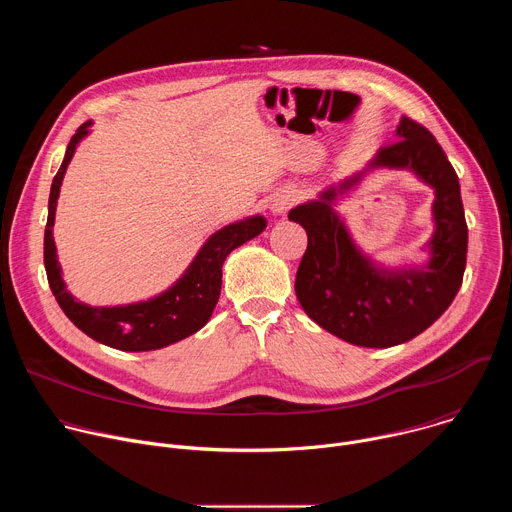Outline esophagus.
Listing matches in <instances>:
<instances>
[{"label": "esophagus", "instance_id": "34e87169", "mask_svg": "<svg viewBox=\"0 0 512 512\" xmlns=\"http://www.w3.org/2000/svg\"><path fill=\"white\" fill-rule=\"evenodd\" d=\"M302 198V192L296 188H287V190H279L273 200H271V212L275 216H283L291 206H294L298 200Z\"/></svg>", "mask_w": 512, "mask_h": 512}]
</instances>
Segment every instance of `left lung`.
Returning a JSON list of instances; mask_svg holds the SVG:
<instances>
[{
	"mask_svg": "<svg viewBox=\"0 0 512 512\" xmlns=\"http://www.w3.org/2000/svg\"><path fill=\"white\" fill-rule=\"evenodd\" d=\"M395 139L360 172L287 214L308 235L296 275L304 312L354 346L389 348L421 334L450 308L466 269L468 227L452 164L435 137L409 117H401ZM375 169L411 171L434 190V233L422 248L428 255L423 264L377 262L353 241L335 210V202Z\"/></svg>",
	"mask_w": 512,
	"mask_h": 512,
	"instance_id": "obj_1",
	"label": "left lung"
}]
</instances>
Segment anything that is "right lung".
Instances as JSON below:
<instances>
[{"label":"right lung","instance_id":"add662e5","mask_svg":"<svg viewBox=\"0 0 512 512\" xmlns=\"http://www.w3.org/2000/svg\"><path fill=\"white\" fill-rule=\"evenodd\" d=\"M93 121L83 123L66 145L64 160L52 180L48 221L44 233V265L52 294L66 318L93 340L123 350L145 352L176 344L198 332L212 316L223 283V263L231 251L261 235L267 218L253 214L212 233L198 249L184 273L158 296L121 306H89L66 289L58 263L52 227L66 168L79 143L91 133Z\"/></svg>","mask_w":512,"mask_h":512}]
</instances>
